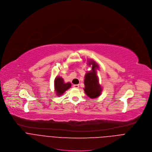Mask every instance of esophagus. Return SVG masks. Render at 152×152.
<instances>
[{"instance_id":"obj_1","label":"esophagus","mask_w":152,"mask_h":152,"mask_svg":"<svg viewBox=\"0 0 152 152\" xmlns=\"http://www.w3.org/2000/svg\"><path fill=\"white\" fill-rule=\"evenodd\" d=\"M73 87H74V88H79V85H78V84H75V85L73 86Z\"/></svg>"}]
</instances>
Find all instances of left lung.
I'll return each mask as SVG.
<instances>
[{
    "mask_svg": "<svg viewBox=\"0 0 152 152\" xmlns=\"http://www.w3.org/2000/svg\"><path fill=\"white\" fill-rule=\"evenodd\" d=\"M88 62V65H92V71L87 72L85 75L84 90L86 94L90 98H96L101 94L102 88L99 84V79L97 76L96 69L98 68V65L94 60H91Z\"/></svg>",
    "mask_w": 152,
    "mask_h": 152,
    "instance_id": "1",
    "label": "left lung"
}]
</instances>
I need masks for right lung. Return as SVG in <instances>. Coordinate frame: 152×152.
Segmentation results:
<instances>
[{
    "label": "right lung",
    "mask_w": 152,
    "mask_h": 152,
    "mask_svg": "<svg viewBox=\"0 0 152 152\" xmlns=\"http://www.w3.org/2000/svg\"><path fill=\"white\" fill-rule=\"evenodd\" d=\"M71 87V84L69 82L64 83V79L59 76L57 77L54 80V88L56 93L58 96H60L64 94L66 90Z\"/></svg>",
    "instance_id": "add662e5"
}]
</instances>
